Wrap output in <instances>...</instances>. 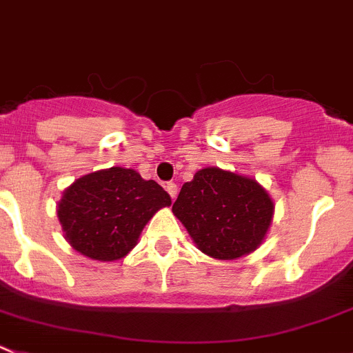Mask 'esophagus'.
<instances>
[{"label": "esophagus", "instance_id": "1", "mask_svg": "<svg viewBox=\"0 0 353 353\" xmlns=\"http://www.w3.org/2000/svg\"><path fill=\"white\" fill-rule=\"evenodd\" d=\"M165 190H167V192H169V195L172 196V200L176 199V196H177V184L176 183H169L165 186Z\"/></svg>", "mask_w": 353, "mask_h": 353}]
</instances>
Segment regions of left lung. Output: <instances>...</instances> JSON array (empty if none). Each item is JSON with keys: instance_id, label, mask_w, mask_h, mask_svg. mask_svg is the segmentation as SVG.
Listing matches in <instances>:
<instances>
[{"instance_id": "8db88e82", "label": "left lung", "mask_w": 353, "mask_h": 353, "mask_svg": "<svg viewBox=\"0 0 353 353\" xmlns=\"http://www.w3.org/2000/svg\"><path fill=\"white\" fill-rule=\"evenodd\" d=\"M199 251L214 259H239L265 242L275 203L252 177L205 167L184 183L172 205Z\"/></svg>"}]
</instances>
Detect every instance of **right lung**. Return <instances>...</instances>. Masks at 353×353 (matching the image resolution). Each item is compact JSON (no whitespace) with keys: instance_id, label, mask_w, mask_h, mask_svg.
Instances as JSON below:
<instances>
[{"instance_id":"1","label":"right lung","mask_w":353,"mask_h":353,"mask_svg":"<svg viewBox=\"0 0 353 353\" xmlns=\"http://www.w3.org/2000/svg\"><path fill=\"white\" fill-rule=\"evenodd\" d=\"M172 203L169 193L134 169L111 167L81 176L62 192L57 216L65 240L95 261L125 258L151 217Z\"/></svg>"}]
</instances>
